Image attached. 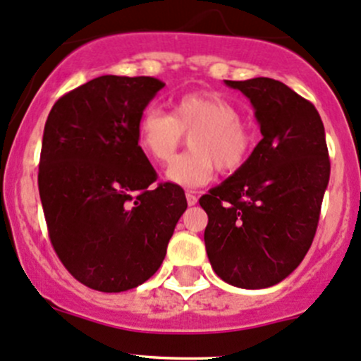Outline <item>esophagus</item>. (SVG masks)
Instances as JSON below:
<instances>
[{
	"label": "esophagus",
	"instance_id": "34e87169",
	"mask_svg": "<svg viewBox=\"0 0 361 361\" xmlns=\"http://www.w3.org/2000/svg\"><path fill=\"white\" fill-rule=\"evenodd\" d=\"M185 200H188L189 207H192V205H196V203H198V196H196L192 191L185 192Z\"/></svg>",
	"mask_w": 361,
	"mask_h": 361
}]
</instances>
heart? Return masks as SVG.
Masks as SVG:
<instances>
[{
    "mask_svg": "<svg viewBox=\"0 0 361 361\" xmlns=\"http://www.w3.org/2000/svg\"><path fill=\"white\" fill-rule=\"evenodd\" d=\"M185 135L191 153L177 156L166 169V180L180 188H200L214 177L240 170L252 156L257 132L241 120L240 109L217 92H192L173 104L172 114L149 106L137 123L140 149L158 163L173 158Z\"/></svg>",
    "mask_w": 361,
    "mask_h": 361,
    "instance_id": "b5f03b06",
    "label": "heart"
}]
</instances>
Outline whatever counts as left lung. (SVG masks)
I'll list each match as a JSON object with an SVG mask.
<instances>
[{
    "label": "left lung",
    "instance_id": "1",
    "mask_svg": "<svg viewBox=\"0 0 361 361\" xmlns=\"http://www.w3.org/2000/svg\"><path fill=\"white\" fill-rule=\"evenodd\" d=\"M250 99L262 139L248 161L200 198L215 274L240 288H267L288 276L318 228L330 159L317 107L281 81H229Z\"/></svg>",
    "mask_w": 361,
    "mask_h": 361
}]
</instances>
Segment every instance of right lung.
I'll return each instance as SVG.
<instances>
[{"label": "right lung", "instance_id": "right-lung-1", "mask_svg": "<svg viewBox=\"0 0 361 361\" xmlns=\"http://www.w3.org/2000/svg\"><path fill=\"white\" fill-rule=\"evenodd\" d=\"M165 83L151 76H99L51 107L38 188L48 236L66 269L99 292L149 280L188 208L180 185H154L137 123Z\"/></svg>", "mask_w": 361, "mask_h": 361}]
</instances>
